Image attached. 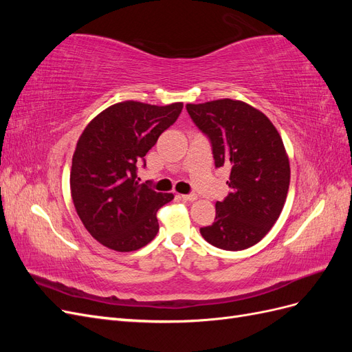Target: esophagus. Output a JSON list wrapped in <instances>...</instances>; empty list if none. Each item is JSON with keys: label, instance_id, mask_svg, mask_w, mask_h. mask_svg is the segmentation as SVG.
<instances>
[{"label": "esophagus", "instance_id": "obj_1", "mask_svg": "<svg viewBox=\"0 0 352 352\" xmlns=\"http://www.w3.org/2000/svg\"><path fill=\"white\" fill-rule=\"evenodd\" d=\"M180 198H182L184 201H195L197 195L195 194H186V195H182Z\"/></svg>", "mask_w": 352, "mask_h": 352}]
</instances>
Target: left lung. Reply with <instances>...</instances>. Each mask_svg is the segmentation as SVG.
<instances>
[{"label":"left lung","mask_w":352,"mask_h":352,"mask_svg":"<svg viewBox=\"0 0 352 352\" xmlns=\"http://www.w3.org/2000/svg\"><path fill=\"white\" fill-rule=\"evenodd\" d=\"M211 144L214 166L230 167V192L216 202V219L202 238L226 251L260 242L279 219L289 189V158L279 132L257 109L236 100L186 104Z\"/></svg>","instance_id":"1"}]
</instances>
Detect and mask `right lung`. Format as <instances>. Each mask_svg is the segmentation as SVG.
Listing matches in <instances>:
<instances>
[{"instance_id": "add662e5", "label": "right lung", "mask_w": 352, "mask_h": 352, "mask_svg": "<svg viewBox=\"0 0 352 352\" xmlns=\"http://www.w3.org/2000/svg\"><path fill=\"white\" fill-rule=\"evenodd\" d=\"M182 109V102L158 107L124 101L85 127L72 160V198L83 226L104 247L129 252L155 238L157 211L173 194L140 184L136 172Z\"/></svg>"}]
</instances>
